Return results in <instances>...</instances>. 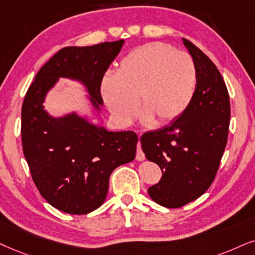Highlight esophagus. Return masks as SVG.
<instances>
[{
	"label": "esophagus",
	"instance_id": "1",
	"mask_svg": "<svg viewBox=\"0 0 255 255\" xmlns=\"http://www.w3.org/2000/svg\"><path fill=\"white\" fill-rule=\"evenodd\" d=\"M136 160H137V161H142V160H144V154H143V151H142V149H141V143H140V141H138V142H137V150H136Z\"/></svg>",
	"mask_w": 255,
	"mask_h": 255
}]
</instances>
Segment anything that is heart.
Instances as JSON below:
<instances>
[{"mask_svg": "<svg viewBox=\"0 0 255 255\" xmlns=\"http://www.w3.org/2000/svg\"><path fill=\"white\" fill-rule=\"evenodd\" d=\"M198 72L188 54L162 42L135 48L119 63L117 74L102 77L101 95L122 127L134 120L137 102L143 122L167 125L191 106Z\"/></svg>", "mask_w": 255, "mask_h": 255, "instance_id": "heart-1", "label": "heart"}]
</instances>
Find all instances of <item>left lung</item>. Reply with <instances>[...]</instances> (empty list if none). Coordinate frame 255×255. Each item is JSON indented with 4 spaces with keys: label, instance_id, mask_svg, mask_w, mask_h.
Listing matches in <instances>:
<instances>
[{
    "label": "left lung",
    "instance_id": "1",
    "mask_svg": "<svg viewBox=\"0 0 255 255\" xmlns=\"http://www.w3.org/2000/svg\"><path fill=\"white\" fill-rule=\"evenodd\" d=\"M182 42L198 72L194 99L179 119L140 138L147 159L162 172L148 194L167 208L194 201L212 185L226 148L231 119L230 95L220 72L191 41Z\"/></svg>",
    "mask_w": 255,
    "mask_h": 255
}]
</instances>
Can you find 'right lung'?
Masks as SVG:
<instances>
[{
	"label": "right lung",
	"mask_w": 255,
	"mask_h": 255,
	"mask_svg": "<svg viewBox=\"0 0 255 255\" xmlns=\"http://www.w3.org/2000/svg\"><path fill=\"white\" fill-rule=\"evenodd\" d=\"M124 43L63 48L38 70L25 94L21 114L24 157L38 192L64 213L88 214L104 204L113 170L134 160L137 135L109 131L75 111L53 117L43 104L61 77L69 79L85 87L93 114L99 117L102 77Z\"/></svg>",
	"instance_id": "add662e5"
}]
</instances>
